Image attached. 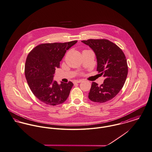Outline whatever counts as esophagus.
<instances>
[{"label": "esophagus", "instance_id": "esophagus-1", "mask_svg": "<svg viewBox=\"0 0 152 152\" xmlns=\"http://www.w3.org/2000/svg\"><path fill=\"white\" fill-rule=\"evenodd\" d=\"M82 81H83V80H76V81H75V83H80L81 82H82Z\"/></svg>", "mask_w": 152, "mask_h": 152}]
</instances>
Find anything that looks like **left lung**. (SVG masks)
Listing matches in <instances>:
<instances>
[{"instance_id": "obj_1", "label": "left lung", "mask_w": 152, "mask_h": 152, "mask_svg": "<svg viewBox=\"0 0 152 152\" xmlns=\"http://www.w3.org/2000/svg\"><path fill=\"white\" fill-rule=\"evenodd\" d=\"M95 52L97 71L105 78L100 86L93 82L89 99L94 102L104 103L110 100L121 91L128 74V65L124 53L115 44L107 39L82 41Z\"/></svg>"}]
</instances>
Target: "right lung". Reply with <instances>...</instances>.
I'll return each mask as SVG.
<instances>
[{
    "instance_id": "obj_1",
    "label": "right lung",
    "mask_w": 152,
    "mask_h": 152,
    "mask_svg": "<svg viewBox=\"0 0 152 152\" xmlns=\"http://www.w3.org/2000/svg\"><path fill=\"white\" fill-rule=\"evenodd\" d=\"M77 41L65 43H43L37 46L28 54L25 64V75L33 94L42 102L50 106L64 103L73 86L69 83L53 80L56 68L60 67L67 50Z\"/></svg>"
}]
</instances>
